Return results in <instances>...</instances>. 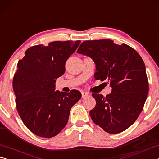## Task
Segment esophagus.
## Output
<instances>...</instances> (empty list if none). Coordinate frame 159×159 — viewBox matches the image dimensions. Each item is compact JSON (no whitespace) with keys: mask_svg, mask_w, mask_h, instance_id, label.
<instances>
[{"mask_svg":"<svg viewBox=\"0 0 159 159\" xmlns=\"http://www.w3.org/2000/svg\"><path fill=\"white\" fill-rule=\"evenodd\" d=\"M81 95H82V98H86V97H88V95H89V94H88L87 92H82Z\"/></svg>","mask_w":159,"mask_h":159,"instance_id":"esophagus-1","label":"esophagus"}]
</instances>
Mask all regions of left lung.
Returning <instances> with one entry per match:
<instances>
[{"mask_svg": "<svg viewBox=\"0 0 159 159\" xmlns=\"http://www.w3.org/2000/svg\"><path fill=\"white\" fill-rule=\"evenodd\" d=\"M95 63V79L107 80L112 90L104 97L93 94L96 100L90 116L93 122L107 133L116 134L133 124L143 109L149 83L140 55L126 44L112 40L83 42L77 50Z\"/></svg>", "mask_w": 159, "mask_h": 159, "instance_id": "8db88e82", "label": "left lung"}]
</instances>
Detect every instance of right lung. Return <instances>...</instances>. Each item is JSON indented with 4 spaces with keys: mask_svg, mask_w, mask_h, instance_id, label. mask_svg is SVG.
Listing matches in <instances>:
<instances>
[{
    "mask_svg": "<svg viewBox=\"0 0 159 159\" xmlns=\"http://www.w3.org/2000/svg\"><path fill=\"white\" fill-rule=\"evenodd\" d=\"M80 41H54L29 48L17 64L13 90L17 111L26 128L37 136L57 135L68 122L71 107L81 98L79 91L55 90L57 78Z\"/></svg>",
    "mask_w": 159,
    "mask_h": 159,
    "instance_id": "right-lung-1",
    "label": "right lung"
}]
</instances>
